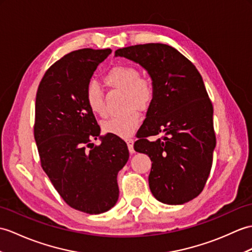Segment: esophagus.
Instances as JSON below:
<instances>
[{"mask_svg": "<svg viewBox=\"0 0 252 252\" xmlns=\"http://www.w3.org/2000/svg\"><path fill=\"white\" fill-rule=\"evenodd\" d=\"M126 144H127L128 151H130L131 154H134V153H135V151H134V148H133L134 139H132V138H127V139H126Z\"/></svg>", "mask_w": 252, "mask_h": 252, "instance_id": "esophagus-1", "label": "esophagus"}]
</instances>
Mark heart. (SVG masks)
Instances as JSON below:
<instances>
[{"label": "heart", "instance_id": "obj_1", "mask_svg": "<svg viewBox=\"0 0 252 252\" xmlns=\"http://www.w3.org/2000/svg\"><path fill=\"white\" fill-rule=\"evenodd\" d=\"M104 83L113 89L125 91L124 114L115 116L104 122L103 130L108 134L119 137H130L136 131L140 122V115L137 112L150 107L155 97V89L151 80L142 77L138 69L133 65H116L104 76ZM85 98L91 112L99 117L106 115L104 93L97 84H88L85 91Z\"/></svg>", "mask_w": 252, "mask_h": 252}]
</instances>
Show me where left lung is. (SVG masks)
Here are the masks:
<instances>
[{"label": "left lung", "instance_id": "8db88e82", "mask_svg": "<svg viewBox=\"0 0 252 252\" xmlns=\"http://www.w3.org/2000/svg\"><path fill=\"white\" fill-rule=\"evenodd\" d=\"M142 65L155 97L134 144L153 164L149 188L168 205H180L203 191L213 164L216 135L213 104L196 67L172 46L135 45L115 51ZM159 135L155 142L147 138Z\"/></svg>", "mask_w": 252, "mask_h": 252}]
</instances>
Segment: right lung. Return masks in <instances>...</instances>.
I'll list each match as a JSON object with an SVG mask.
<instances>
[{
	"label": "right lung",
	"instance_id": "obj_1",
	"mask_svg": "<svg viewBox=\"0 0 252 252\" xmlns=\"http://www.w3.org/2000/svg\"><path fill=\"white\" fill-rule=\"evenodd\" d=\"M110 49L69 52L47 69L35 101L34 138L40 164L68 206L90 215L118 201L117 175L128 160L125 140L106 134L88 107L85 91ZM99 137L101 145L92 139Z\"/></svg>",
	"mask_w": 252,
	"mask_h": 252
}]
</instances>
